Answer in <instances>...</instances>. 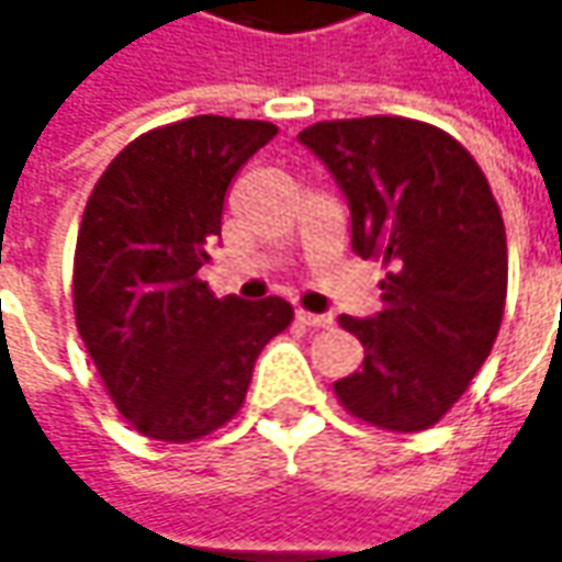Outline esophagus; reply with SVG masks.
<instances>
[{"label":"esophagus","instance_id":"obj_1","mask_svg":"<svg viewBox=\"0 0 562 562\" xmlns=\"http://www.w3.org/2000/svg\"><path fill=\"white\" fill-rule=\"evenodd\" d=\"M296 318L310 328H331L335 325V315H318V313H306V310H296Z\"/></svg>","mask_w":562,"mask_h":562}]
</instances>
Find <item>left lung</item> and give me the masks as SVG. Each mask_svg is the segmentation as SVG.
<instances>
[{"label":"left lung","mask_w":562,"mask_h":562,"mask_svg":"<svg viewBox=\"0 0 562 562\" xmlns=\"http://www.w3.org/2000/svg\"><path fill=\"white\" fill-rule=\"evenodd\" d=\"M296 140L325 162L350 205V244L384 266V310L340 315L366 359L335 381L350 416L425 431L463 397L507 303V231L475 159L425 121H318Z\"/></svg>","instance_id":"obj_1"}]
</instances>
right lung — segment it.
I'll use <instances>...</instances> for the list:
<instances>
[{"label":"right lung","mask_w":562,"mask_h":562,"mask_svg":"<svg viewBox=\"0 0 562 562\" xmlns=\"http://www.w3.org/2000/svg\"><path fill=\"white\" fill-rule=\"evenodd\" d=\"M271 121L196 115L127 143L93 187L75 252L77 331L121 416L196 441L237 416L256 357L293 318L281 296L218 300L200 281L234 175Z\"/></svg>","instance_id":"obj_1"}]
</instances>
